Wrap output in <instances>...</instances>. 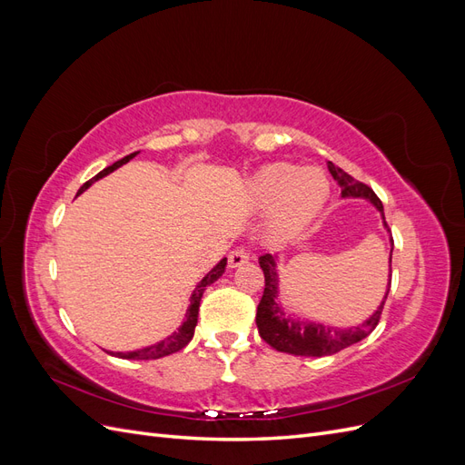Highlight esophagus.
<instances>
[{
	"instance_id": "esophagus-1",
	"label": "esophagus",
	"mask_w": 465,
	"mask_h": 465,
	"mask_svg": "<svg viewBox=\"0 0 465 465\" xmlns=\"http://www.w3.org/2000/svg\"><path fill=\"white\" fill-rule=\"evenodd\" d=\"M250 260V252L246 248H234L229 254V267H241Z\"/></svg>"
}]
</instances>
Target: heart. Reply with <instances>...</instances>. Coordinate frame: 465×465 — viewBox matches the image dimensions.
Instances as JSON below:
<instances>
[{
    "label": "heart",
    "mask_w": 465,
    "mask_h": 465,
    "mask_svg": "<svg viewBox=\"0 0 465 465\" xmlns=\"http://www.w3.org/2000/svg\"><path fill=\"white\" fill-rule=\"evenodd\" d=\"M330 198V180L322 168L273 163L248 182V200L260 211L272 209L277 234H294L311 223Z\"/></svg>",
    "instance_id": "b5f03b06"
}]
</instances>
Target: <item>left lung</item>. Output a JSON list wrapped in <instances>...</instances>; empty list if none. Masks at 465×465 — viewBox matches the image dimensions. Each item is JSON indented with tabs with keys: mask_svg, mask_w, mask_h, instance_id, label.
Returning a JSON list of instances; mask_svg holds the SVG:
<instances>
[{
	"mask_svg": "<svg viewBox=\"0 0 465 465\" xmlns=\"http://www.w3.org/2000/svg\"><path fill=\"white\" fill-rule=\"evenodd\" d=\"M330 173L333 180H337V184L341 188V198H362L369 200L380 213H382L384 219V207L382 202H380L378 195L372 192L362 182L355 180L345 171H341L340 166H335L333 163H328ZM384 227L388 229V224L384 221ZM390 231V229H388ZM391 250H390V279H388V289L382 302L376 308V312L364 320L361 326L357 328H347V330H337L331 326H323V323H314V322H301V320H292L285 314L283 308L277 302V287H279V277H277V263L275 258L270 254L260 256V267L263 270L265 277V287L262 301L258 304V312H256V326L260 331V337L270 343L273 349L281 351V353H289V355H297V357H326L340 353L341 349L359 343L364 340L380 322V316H382V308L388 299L390 285H391V252H393V238H390Z\"/></svg>",
	"mask_w": 465,
	"mask_h": 465,
	"instance_id": "8db88e82",
	"label": "left lung"
}]
</instances>
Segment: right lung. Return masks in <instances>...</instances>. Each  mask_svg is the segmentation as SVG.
Returning <instances> with one entry per match:
<instances>
[{"mask_svg": "<svg viewBox=\"0 0 465 465\" xmlns=\"http://www.w3.org/2000/svg\"><path fill=\"white\" fill-rule=\"evenodd\" d=\"M137 153H139V151L128 154V157H124V159H120V161H116L114 164L106 166L104 171H101L94 178H91L89 182H85V184H83V186L79 188L77 195H79L81 192H85V190L93 184V182H96L98 178H103V176H106V174H110V173H114L116 168H120L122 164L130 163V159H134ZM224 267H227V258H223V260L213 267V270H211V272L200 281V283L195 285V291L192 292V297H190V306H188V311H186V318H184V322H182V326L178 328V331H174L173 335H168L166 340H163V341H159V343H154V345H149V347H143V349H137V351H128V353H110V355L120 357V359H130V361H149V359H161V357H166V355H173V353H176V351L184 349V347L192 341L193 330H195V326H198V312H200V301H202V297H203V291H205V287H209L211 283H215V281L224 273Z\"/></svg>", "mask_w": 465, "mask_h": 465, "instance_id": "right-lung-1", "label": "right lung"}]
</instances>
